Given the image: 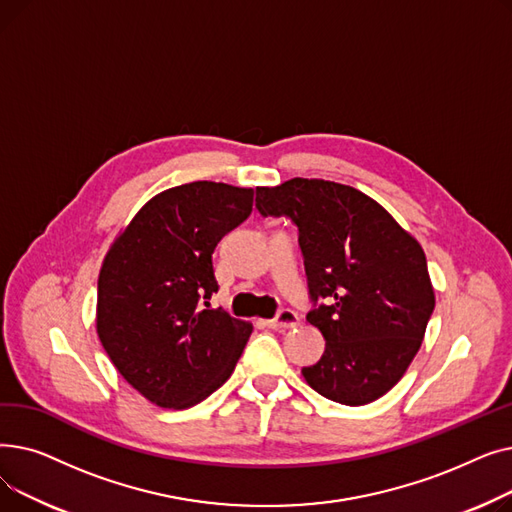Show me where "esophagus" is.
Masks as SVG:
<instances>
[{
  "label": "esophagus",
  "mask_w": 512,
  "mask_h": 512,
  "mask_svg": "<svg viewBox=\"0 0 512 512\" xmlns=\"http://www.w3.org/2000/svg\"><path fill=\"white\" fill-rule=\"evenodd\" d=\"M267 326L274 328V330H290V328H297L299 326V315L290 311V309H282L274 319L267 321Z\"/></svg>",
  "instance_id": "obj_1"
}]
</instances>
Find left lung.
Segmentation results:
<instances>
[{
	"instance_id": "left-lung-1",
	"label": "left lung",
	"mask_w": 512,
	"mask_h": 512,
	"mask_svg": "<svg viewBox=\"0 0 512 512\" xmlns=\"http://www.w3.org/2000/svg\"><path fill=\"white\" fill-rule=\"evenodd\" d=\"M255 205L299 228L315 303L307 321L326 340L321 359L303 367L305 382L348 407L378 400L409 369L436 307L417 238L378 201L330 180L257 186Z\"/></svg>"
}]
</instances>
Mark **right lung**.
Listing matches in <instances>:
<instances>
[{"label":"right lung","instance_id":"obj_1","mask_svg":"<svg viewBox=\"0 0 512 512\" xmlns=\"http://www.w3.org/2000/svg\"><path fill=\"white\" fill-rule=\"evenodd\" d=\"M253 211V188L188 182L149 199L107 251L97 282V336L122 378L161 409L218 390L253 332L207 309L211 255Z\"/></svg>","mask_w":512,"mask_h":512}]
</instances>
